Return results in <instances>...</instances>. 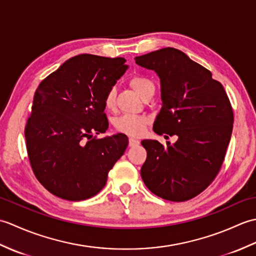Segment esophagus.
I'll return each mask as SVG.
<instances>
[{
  "label": "esophagus",
  "mask_w": 256,
  "mask_h": 256,
  "mask_svg": "<svg viewBox=\"0 0 256 256\" xmlns=\"http://www.w3.org/2000/svg\"><path fill=\"white\" fill-rule=\"evenodd\" d=\"M138 144H140V140H136V138H131L128 140V145L131 146V148H134V146H138Z\"/></svg>",
  "instance_id": "34e87169"
}]
</instances>
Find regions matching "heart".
I'll use <instances>...</instances> for the list:
<instances>
[{
  "label": "heart",
  "mask_w": 256,
  "mask_h": 256,
  "mask_svg": "<svg viewBox=\"0 0 256 256\" xmlns=\"http://www.w3.org/2000/svg\"><path fill=\"white\" fill-rule=\"evenodd\" d=\"M130 84L136 94L143 98L150 92L155 91V86L150 78L145 77V76H134L130 79ZM104 106L106 108H113L116 106V89L110 88L104 96ZM148 118L145 116H136V114H123V116H118L114 121V128H116L118 132H122L128 135H134L138 136L144 132V128L146 124L148 123Z\"/></svg>",
  "instance_id": "1"
}]
</instances>
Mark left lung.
Instances as JSON below:
<instances>
[{"instance_id":"1","label":"left lung","mask_w":256,"mask_h":256,"mask_svg":"<svg viewBox=\"0 0 256 256\" xmlns=\"http://www.w3.org/2000/svg\"><path fill=\"white\" fill-rule=\"evenodd\" d=\"M135 62L160 79L162 106L154 132L178 138L165 146L155 140H142L148 157L140 176L162 199H192L214 182L224 160L233 128L229 98L208 69L176 48L152 52Z\"/></svg>"}]
</instances>
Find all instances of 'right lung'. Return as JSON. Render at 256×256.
Wrapping results in <instances>:
<instances>
[{"label":"right lung","instance_id":"right-lung-1","mask_svg":"<svg viewBox=\"0 0 256 256\" xmlns=\"http://www.w3.org/2000/svg\"><path fill=\"white\" fill-rule=\"evenodd\" d=\"M125 62L122 57L74 56L36 89L25 128L27 154L38 182L59 198L94 197L128 148L122 133L94 135L108 128L103 99L128 69Z\"/></svg>","mask_w":256,"mask_h":256}]
</instances>
